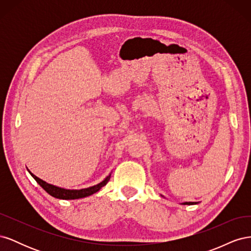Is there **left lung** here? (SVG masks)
Wrapping results in <instances>:
<instances>
[{"mask_svg":"<svg viewBox=\"0 0 251 251\" xmlns=\"http://www.w3.org/2000/svg\"><path fill=\"white\" fill-rule=\"evenodd\" d=\"M184 204H188V205H191V204H195V202H185Z\"/></svg>","mask_w":251,"mask_h":251,"instance_id":"obj_1","label":"left lung"}]
</instances>
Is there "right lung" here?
<instances>
[{
    "instance_id": "1",
    "label": "right lung",
    "mask_w": 251,
    "mask_h": 251,
    "mask_svg": "<svg viewBox=\"0 0 251 251\" xmlns=\"http://www.w3.org/2000/svg\"><path fill=\"white\" fill-rule=\"evenodd\" d=\"M30 174H31V173H30ZM31 176L35 179L37 183H39L45 189V191H46L52 197H54V198L63 199V200H74V199L83 198V197H88L90 195H93V194L97 193L102 186H104L105 184L108 183L111 175H109L107 178H105L102 182H100V183H98L97 185L91 186V187H88V188H83V189H78V191H76V189L60 188V187H57V186H54V185L47 183V182H45L42 179L34 176L33 174H31Z\"/></svg>"
}]
</instances>
